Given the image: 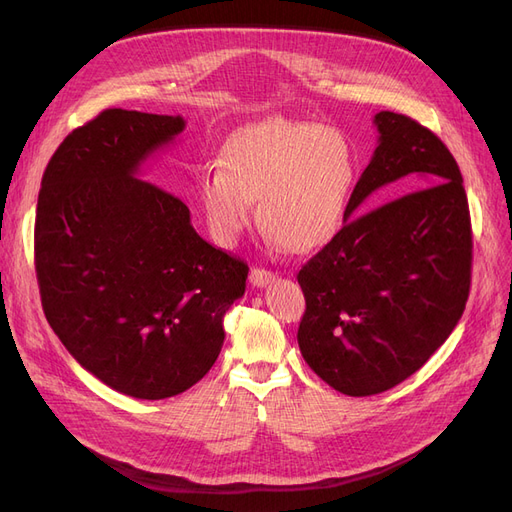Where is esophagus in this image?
Masks as SVG:
<instances>
[{"label":"esophagus","mask_w":512,"mask_h":512,"mask_svg":"<svg viewBox=\"0 0 512 512\" xmlns=\"http://www.w3.org/2000/svg\"><path fill=\"white\" fill-rule=\"evenodd\" d=\"M250 282H252V286H256V288H265V286H269L271 282H275V273L254 267V269L250 271Z\"/></svg>","instance_id":"obj_1"}]
</instances>
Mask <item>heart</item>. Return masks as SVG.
Here are the masks:
<instances>
[{
	"instance_id": "obj_1",
	"label": "heart",
	"mask_w": 512,
	"mask_h": 512,
	"mask_svg": "<svg viewBox=\"0 0 512 512\" xmlns=\"http://www.w3.org/2000/svg\"><path fill=\"white\" fill-rule=\"evenodd\" d=\"M354 151L329 126L271 117L230 136L222 164L198 177V198L213 239L232 245L256 220L286 250L305 254L342 226L354 183Z\"/></svg>"
}]
</instances>
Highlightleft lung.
Masks as SVG:
<instances>
[{
    "instance_id": "left-lung-1",
    "label": "left lung",
    "mask_w": 512,
    "mask_h": 512,
    "mask_svg": "<svg viewBox=\"0 0 512 512\" xmlns=\"http://www.w3.org/2000/svg\"><path fill=\"white\" fill-rule=\"evenodd\" d=\"M374 123L378 147L346 224L297 275L303 359L350 397L389 391L421 369L457 327L472 277L468 196L451 151L406 115L382 111ZM386 184L413 192L354 219Z\"/></svg>"
}]
</instances>
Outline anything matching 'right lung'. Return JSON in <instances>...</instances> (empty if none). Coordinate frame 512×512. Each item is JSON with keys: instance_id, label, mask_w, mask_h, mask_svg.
Listing matches in <instances>:
<instances>
[{"instance_id": "add662e5", "label": "right lung", "mask_w": 512, "mask_h": 512, "mask_svg": "<svg viewBox=\"0 0 512 512\" xmlns=\"http://www.w3.org/2000/svg\"><path fill=\"white\" fill-rule=\"evenodd\" d=\"M183 128L179 115L106 108L64 138L38 194L44 316L81 367L136 399L179 395L207 374L250 271L198 235L177 196L138 177Z\"/></svg>"}]
</instances>
